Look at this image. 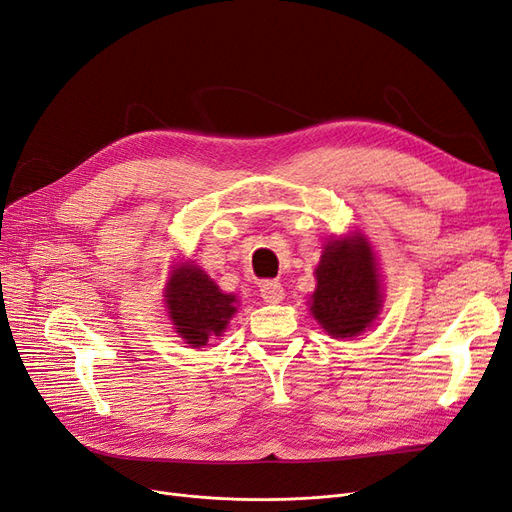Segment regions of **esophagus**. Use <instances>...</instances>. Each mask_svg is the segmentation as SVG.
Returning <instances> with one entry per match:
<instances>
[{"label":"esophagus","instance_id":"1","mask_svg":"<svg viewBox=\"0 0 512 512\" xmlns=\"http://www.w3.org/2000/svg\"><path fill=\"white\" fill-rule=\"evenodd\" d=\"M259 291H261V297L266 304H280L282 297H285V289H282L278 280H266Z\"/></svg>","mask_w":512,"mask_h":512}]
</instances>
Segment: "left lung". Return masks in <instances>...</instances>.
<instances>
[{"mask_svg": "<svg viewBox=\"0 0 512 512\" xmlns=\"http://www.w3.org/2000/svg\"><path fill=\"white\" fill-rule=\"evenodd\" d=\"M314 276L310 312L331 337H354L371 327L382 310V285L363 234L329 240Z\"/></svg>", "mask_w": 512, "mask_h": 512, "instance_id": "1", "label": "left lung"}]
</instances>
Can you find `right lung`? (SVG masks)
<instances>
[{"instance_id":"add662e5","label":"right lung","mask_w":512,"mask_h":512,"mask_svg":"<svg viewBox=\"0 0 512 512\" xmlns=\"http://www.w3.org/2000/svg\"><path fill=\"white\" fill-rule=\"evenodd\" d=\"M236 301V295L223 293L211 276L194 266V261L177 263L166 282L164 304L168 316L179 337L192 348L206 346L211 335L221 337L238 312Z\"/></svg>"}]
</instances>
